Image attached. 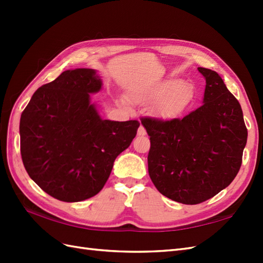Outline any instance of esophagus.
Instances as JSON below:
<instances>
[{
    "mask_svg": "<svg viewBox=\"0 0 263 263\" xmlns=\"http://www.w3.org/2000/svg\"><path fill=\"white\" fill-rule=\"evenodd\" d=\"M146 128H144L142 125L139 126L138 128V136H146Z\"/></svg>",
    "mask_w": 263,
    "mask_h": 263,
    "instance_id": "esophagus-1",
    "label": "esophagus"
}]
</instances>
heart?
Listing matches in <instances>:
<instances>
[{"instance_id":"obj_1","label":"heart","mask_w":263,"mask_h":263,"mask_svg":"<svg viewBox=\"0 0 263 263\" xmlns=\"http://www.w3.org/2000/svg\"><path fill=\"white\" fill-rule=\"evenodd\" d=\"M137 104H155L153 113L163 120L174 119L184 113L194 100V89L182 79L171 78L154 87L133 93Z\"/></svg>"}]
</instances>
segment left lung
<instances>
[{
    "mask_svg": "<svg viewBox=\"0 0 263 263\" xmlns=\"http://www.w3.org/2000/svg\"><path fill=\"white\" fill-rule=\"evenodd\" d=\"M198 70L205 79L202 106L183 119L141 120L150 137V178L161 194L184 204L203 202L230 185L248 140L238 100L217 72Z\"/></svg>",
    "mask_w": 263,
    "mask_h": 263,
    "instance_id": "8db88e82",
    "label": "left lung"
}]
</instances>
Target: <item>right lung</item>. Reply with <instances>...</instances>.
Returning a JSON list of instances; mask_svg holds the SVG:
<instances>
[{
  "instance_id": "1",
  "label": "right lung",
  "mask_w": 263,
  "mask_h": 263,
  "mask_svg": "<svg viewBox=\"0 0 263 263\" xmlns=\"http://www.w3.org/2000/svg\"><path fill=\"white\" fill-rule=\"evenodd\" d=\"M102 86L96 70H66L38 88L21 114L22 163L31 180L60 201L96 195L140 125L100 117L90 93Z\"/></svg>"
}]
</instances>
